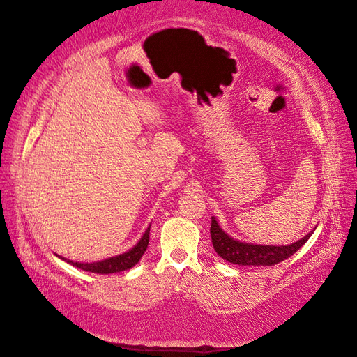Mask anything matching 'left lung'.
Returning <instances> with one entry per match:
<instances>
[{"mask_svg":"<svg viewBox=\"0 0 357 357\" xmlns=\"http://www.w3.org/2000/svg\"><path fill=\"white\" fill-rule=\"evenodd\" d=\"M209 232H211V241L217 255L227 262L238 264V266H274V264L285 261L291 255H294L309 240V236L312 235L314 231L297 243L288 245L245 244L226 235L213 217Z\"/></svg>","mask_w":357,"mask_h":357,"instance_id":"8db88e82","label":"left lung"}]
</instances>
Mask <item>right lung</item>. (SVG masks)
Masks as SVG:
<instances>
[{"mask_svg": "<svg viewBox=\"0 0 357 357\" xmlns=\"http://www.w3.org/2000/svg\"><path fill=\"white\" fill-rule=\"evenodd\" d=\"M149 231H151V227L146 229L144 235L142 236V240L137 243L130 252L119 255V257H113V258H108L105 261L93 262V264H81V262H72L65 258L63 259L72 264L74 267H78V268L86 270V271H91V273H98V274H109V273L123 271V270L134 267L135 264L139 262L140 258L143 257V253L146 252V249H148V244H149Z\"/></svg>", "mask_w": 357, "mask_h": 357, "instance_id": "add662e5", "label": "right lung"}]
</instances>
